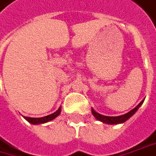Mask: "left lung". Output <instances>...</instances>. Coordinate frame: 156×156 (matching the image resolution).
<instances>
[{"label": "left lung", "mask_w": 156, "mask_h": 156, "mask_svg": "<svg viewBox=\"0 0 156 156\" xmlns=\"http://www.w3.org/2000/svg\"><path fill=\"white\" fill-rule=\"evenodd\" d=\"M144 100H142V102L137 105L136 108H134L133 110H130L129 112H128L126 114L122 115H118V116H106V115H103L98 114V112H96L93 109H91V112L94 115L95 117L98 120V121L103 122L105 123H108V124H117V123H122V122H124L125 121H127L129 118H130L132 115H134L136 110L139 109V107L142 105Z\"/></svg>", "instance_id": "1"}]
</instances>
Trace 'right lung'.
Listing matches in <instances>:
<instances>
[{"mask_svg": "<svg viewBox=\"0 0 156 156\" xmlns=\"http://www.w3.org/2000/svg\"><path fill=\"white\" fill-rule=\"evenodd\" d=\"M60 112H61V108H59L58 110H57L56 112L52 113L51 115L44 116V117L34 118V117H27V116H24V118L27 122H29L30 123H32V124H40V123H45V122H47L53 120L54 118H56L57 116L60 114Z\"/></svg>", "mask_w": 156, "mask_h": 156, "instance_id": "right-lung-1", "label": "right lung"}]
</instances>
